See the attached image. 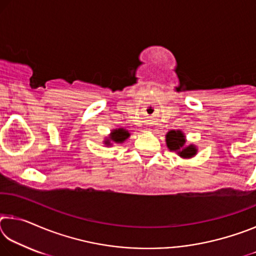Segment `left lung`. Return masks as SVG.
Instances as JSON below:
<instances>
[{"instance_id":"8db88e82","label":"left lung","mask_w":256,"mask_h":256,"mask_svg":"<svg viewBox=\"0 0 256 256\" xmlns=\"http://www.w3.org/2000/svg\"><path fill=\"white\" fill-rule=\"evenodd\" d=\"M166 142L167 146L172 151H178V154L183 158H190L196 154V149L194 146H188L184 148L185 144V136L180 131H172L168 132L166 136Z\"/></svg>"}]
</instances>
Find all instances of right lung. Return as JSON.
<instances>
[{
    "instance_id": "1",
    "label": "right lung",
    "mask_w": 256,
    "mask_h": 256,
    "mask_svg": "<svg viewBox=\"0 0 256 256\" xmlns=\"http://www.w3.org/2000/svg\"><path fill=\"white\" fill-rule=\"evenodd\" d=\"M130 136V133L126 131V130L124 128H118V130H115L114 132L112 133L110 136V140L116 142V144H122V142L125 140V138H128ZM110 140H107L105 144H110Z\"/></svg>"
}]
</instances>
